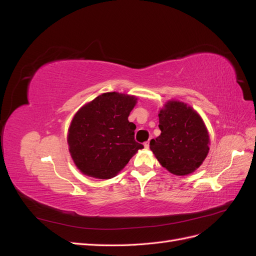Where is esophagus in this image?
I'll return each instance as SVG.
<instances>
[{
    "mask_svg": "<svg viewBox=\"0 0 256 256\" xmlns=\"http://www.w3.org/2000/svg\"><path fill=\"white\" fill-rule=\"evenodd\" d=\"M144 146H145L146 150H148V148H150V142H148V141L145 142V143H144Z\"/></svg>",
    "mask_w": 256,
    "mask_h": 256,
    "instance_id": "34e87169",
    "label": "esophagus"
}]
</instances>
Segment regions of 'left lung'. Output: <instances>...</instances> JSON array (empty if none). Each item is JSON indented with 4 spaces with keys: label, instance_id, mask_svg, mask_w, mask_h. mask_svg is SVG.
<instances>
[{
    "label": "left lung",
    "instance_id": "obj_1",
    "mask_svg": "<svg viewBox=\"0 0 256 256\" xmlns=\"http://www.w3.org/2000/svg\"><path fill=\"white\" fill-rule=\"evenodd\" d=\"M161 134L150 141V150L168 172L187 175L202 164L209 150V136L200 115L191 106L168 102L159 113Z\"/></svg>",
    "mask_w": 256,
    "mask_h": 256
}]
</instances>
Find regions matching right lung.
<instances>
[{
  "instance_id": "add662e5",
  "label": "right lung",
  "mask_w": 256,
  "mask_h": 256,
  "mask_svg": "<svg viewBox=\"0 0 256 256\" xmlns=\"http://www.w3.org/2000/svg\"><path fill=\"white\" fill-rule=\"evenodd\" d=\"M136 102L134 96L104 92L74 115L67 141L74 164L83 174L109 180L143 148L134 140L136 125L128 120Z\"/></svg>"
}]
</instances>
